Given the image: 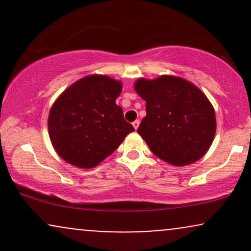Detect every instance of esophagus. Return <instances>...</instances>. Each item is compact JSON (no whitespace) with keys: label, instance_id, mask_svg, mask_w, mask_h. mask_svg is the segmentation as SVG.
<instances>
[{"label":"esophagus","instance_id":"1","mask_svg":"<svg viewBox=\"0 0 251 251\" xmlns=\"http://www.w3.org/2000/svg\"><path fill=\"white\" fill-rule=\"evenodd\" d=\"M139 124H140L139 120H135V122L132 123V125H133V127H134L135 129H137L138 127H139Z\"/></svg>","mask_w":251,"mask_h":251}]
</instances>
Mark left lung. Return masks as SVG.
Here are the masks:
<instances>
[{
  "mask_svg": "<svg viewBox=\"0 0 251 251\" xmlns=\"http://www.w3.org/2000/svg\"><path fill=\"white\" fill-rule=\"evenodd\" d=\"M134 89L146 101L138 133L158 158L184 166L206 153L216 133V117L200 88L183 77L162 75L138 79Z\"/></svg>",
  "mask_w": 251,
  "mask_h": 251,
  "instance_id": "8db88e82",
  "label": "left lung"
}]
</instances>
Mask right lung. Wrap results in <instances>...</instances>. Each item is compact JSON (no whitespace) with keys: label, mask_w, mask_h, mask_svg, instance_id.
I'll use <instances>...</instances> for the list:
<instances>
[{"label":"right lung","mask_w":251,"mask_h":251,"mask_svg":"<svg viewBox=\"0 0 251 251\" xmlns=\"http://www.w3.org/2000/svg\"><path fill=\"white\" fill-rule=\"evenodd\" d=\"M122 82L106 75H88L66 89L48 117L50 142L72 165L92 169L113 153L133 126L116 103Z\"/></svg>","instance_id":"obj_1"}]
</instances>
